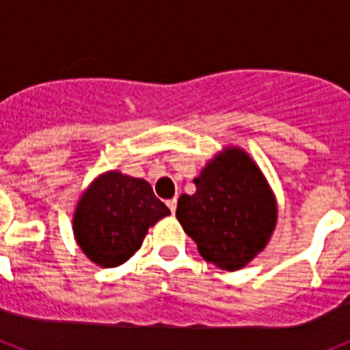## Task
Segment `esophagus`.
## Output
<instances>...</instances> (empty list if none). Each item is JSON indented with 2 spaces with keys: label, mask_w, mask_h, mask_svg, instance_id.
Returning <instances> with one entry per match:
<instances>
[{
  "label": "esophagus",
  "mask_w": 350,
  "mask_h": 350,
  "mask_svg": "<svg viewBox=\"0 0 350 350\" xmlns=\"http://www.w3.org/2000/svg\"><path fill=\"white\" fill-rule=\"evenodd\" d=\"M176 204H178V199H176V198H172V199H169V201H167V206L170 208L172 215H174V211H176Z\"/></svg>",
  "instance_id": "esophagus-1"
}]
</instances>
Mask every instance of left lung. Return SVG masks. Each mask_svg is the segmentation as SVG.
Listing matches in <instances>:
<instances>
[{
	"label": "left lung",
	"mask_w": 350,
	"mask_h": 350,
	"mask_svg": "<svg viewBox=\"0 0 350 350\" xmlns=\"http://www.w3.org/2000/svg\"><path fill=\"white\" fill-rule=\"evenodd\" d=\"M181 193L176 217L217 269L234 272L267 247L278 222V201L265 174L247 151L226 146Z\"/></svg>",
	"instance_id": "8db88e82"
}]
</instances>
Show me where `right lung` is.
Listing matches in <instances>:
<instances>
[{
    "mask_svg": "<svg viewBox=\"0 0 350 350\" xmlns=\"http://www.w3.org/2000/svg\"><path fill=\"white\" fill-rule=\"evenodd\" d=\"M170 215L142 178L107 170L81 192L72 213L78 247L92 263L113 269L130 260L149 228Z\"/></svg>",
    "mask_w": 350,
    "mask_h": 350,
    "instance_id": "right-lung-1",
    "label": "right lung"
}]
</instances>
